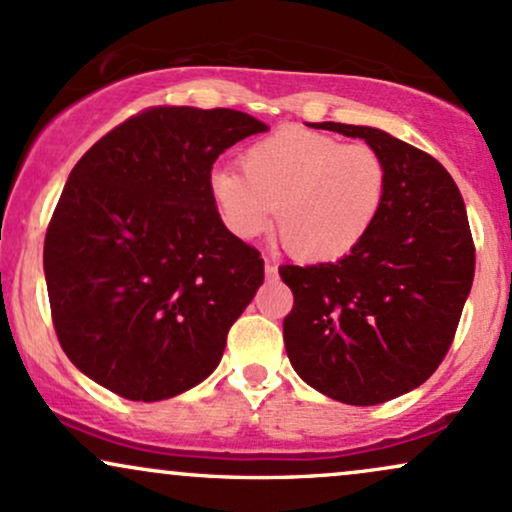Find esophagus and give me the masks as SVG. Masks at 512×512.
Instances as JSON below:
<instances>
[{"label":"esophagus","mask_w":512,"mask_h":512,"mask_svg":"<svg viewBox=\"0 0 512 512\" xmlns=\"http://www.w3.org/2000/svg\"><path fill=\"white\" fill-rule=\"evenodd\" d=\"M264 274L269 276V279H272V276H276V264L274 262H264Z\"/></svg>","instance_id":"esophagus-1"}]
</instances>
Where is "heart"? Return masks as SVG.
I'll return each mask as SVG.
<instances>
[{
    "label": "heart",
    "mask_w": 512,
    "mask_h": 512,
    "mask_svg": "<svg viewBox=\"0 0 512 512\" xmlns=\"http://www.w3.org/2000/svg\"><path fill=\"white\" fill-rule=\"evenodd\" d=\"M243 173L216 168L209 190L223 226L257 238L272 223L301 260L327 262L366 240L387 197V163L373 146L284 127L245 149Z\"/></svg>",
    "instance_id": "b5f03b06"
}]
</instances>
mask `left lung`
I'll return each mask as SVG.
<instances>
[{
    "mask_svg": "<svg viewBox=\"0 0 512 512\" xmlns=\"http://www.w3.org/2000/svg\"><path fill=\"white\" fill-rule=\"evenodd\" d=\"M366 139L387 163V197L339 262L284 264L291 366L322 395L356 407L426 383L448 354L474 279V240L455 180L433 156L375 127L315 122Z\"/></svg>",
    "mask_w": 512,
    "mask_h": 512,
    "instance_id": "8db88e82",
    "label": "left lung"
}]
</instances>
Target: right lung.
I'll return each mask as SVG.
<instances>
[{"instance_id":"add662e5","label":"right lung","mask_w":512,"mask_h":512,"mask_svg":"<svg viewBox=\"0 0 512 512\" xmlns=\"http://www.w3.org/2000/svg\"><path fill=\"white\" fill-rule=\"evenodd\" d=\"M267 125L240 110L156 105L81 156L45 233L52 325L81 373L158 402L219 366L264 281L209 190L223 151Z\"/></svg>"}]
</instances>
